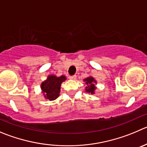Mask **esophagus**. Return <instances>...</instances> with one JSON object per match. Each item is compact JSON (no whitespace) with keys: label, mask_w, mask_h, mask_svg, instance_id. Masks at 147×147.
Instances as JSON below:
<instances>
[{"label":"esophagus","mask_w":147,"mask_h":147,"mask_svg":"<svg viewBox=\"0 0 147 147\" xmlns=\"http://www.w3.org/2000/svg\"><path fill=\"white\" fill-rule=\"evenodd\" d=\"M69 79H71V80H76V75H74V76H69Z\"/></svg>","instance_id":"1"}]
</instances>
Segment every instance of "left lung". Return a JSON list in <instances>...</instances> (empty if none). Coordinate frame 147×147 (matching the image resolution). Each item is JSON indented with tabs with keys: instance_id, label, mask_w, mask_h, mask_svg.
<instances>
[{
	"instance_id": "left-lung-1",
	"label": "left lung",
	"mask_w": 147,
	"mask_h": 147,
	"mask_svg": "<svg viewBox=\"0 0 147 147\" xmlns=\"http://www.w3.org/2000/svg\"><path fill=\"white\" fill-rule=\"evenodd\" d=\"M84 82H86V84L87 85L85 88V91L88 93L92 94H94V92L97 89V87L95 86L97 81L94 79V78L92 77V76H89V77L84 79Z\"/></svg>"
}]
</instances>
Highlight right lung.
Segmentation results:
<instances>
[{"mask_svg": "<svg viewBox=\"0 0 147 147\" xmlns=\"http://www.w3.org/2000/svg\"><path fill=\"white\" fill-rule=\"evenodd\" d=\"M66 80L65 76L59 77L55 75H49L47 79L42 82L41 89L45 98L53 101L59 97L61 84Z\"/></svg>", "mask_w": 147, "mask_h": 147, "instance_id": "right-lung-1", "label": "right lung"}]
</instances>
